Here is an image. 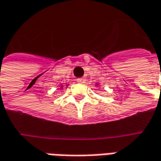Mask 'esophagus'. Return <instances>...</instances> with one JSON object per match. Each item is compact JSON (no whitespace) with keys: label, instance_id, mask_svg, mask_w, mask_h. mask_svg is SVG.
I'll return each instance as SVG.
<instances>
[{"label":"esophagus","instance_id":"obj_1","mask_svg":"<svg viewBox=\"0 0 161 161\" xmlns=\"http://www.w3.org/2000/svg\"><path fill=\"white\" fill-rule=\"evenodd\" d=\"M76 81H77V83H79V84H84V83H86V79L85 77H81V78H77Z\"/></svg>","mask_w":161,"mask_h":161}]
</instances>
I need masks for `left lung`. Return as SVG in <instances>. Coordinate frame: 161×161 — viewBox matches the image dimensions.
Returning a JSON list of instances; mask_svg holds the SVG:
<instances>
[{
    "label": "left lung",
    "mask_w": 161,
    "mask_h": 161,
    "mask_svg": "<svg viewBox=\"0 0 161 161\" xmlns=\"http://www.w3.org/2000/svg\"><path fill=\"white\" fill-rule=\"evenodd\" d=\"M96 86H98V85H96Z\"/></svg>",
    "instance_id": "8db88e82"
}]
</instances>
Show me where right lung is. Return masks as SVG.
Instances as JSON below:
<instances>
[{
    "mask_svg": "<svg viewBox=\"0 0 161 161\" xmlns=\"http://www.w3.org/2000/svg\"><path fill=\"white\" fill-rule=\"evenodd\" d=\"M67 86H69V85H67ZM62 87H63V86H60V88H62Z\"/></svg>",
    "mask_w": 161,
    "mask_h": 161,
    "instance_id": "obj_1",
    "label": "right lung"
}]
</instances>
